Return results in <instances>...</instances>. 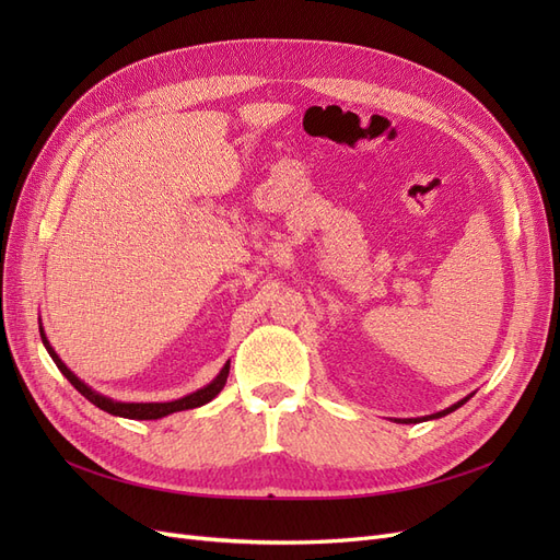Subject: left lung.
Returning a JSON list of instances; mask_svg holds the SVG:
<instances>
[{
  "mask_svg": "<svg viewBox=\"0 0 560 560\" xmlns=\"http://www.w3.org/2000/svg\"><path fill=\"white\" fill-rule=\"evenodd\" d=\"M471 397V395H469ZM469 397H465V399H460L457 404H453V406H448V409H444V411H439V413H432V416H428V418H442V416H446V413H451V411H455V409H460V406L469 399ZM428 418H422V420H428ZM397 422H418V418H404V420H397Z\"/></svg>",
  "mask_w": 560,
  "mask_h": 560,
  "instance_id": "8db88e82",
  "label": "left lung"
}]
</instances>
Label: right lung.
<instances>
[{
    "label": "right lung",
    "mask_w": 560,
    "mask_h": 560,
    "mask_svg": "<svg viewBox=\"0 0 560 560\" xmlns=\"http://www.w3.org/2000/svg\"><path fill=\"white\" fill-rule=\"evenodd\" d=\"M39 334H42V341H44V346H46V350H48V354H50V360L56 362V366L60 369V374L70 381L79 393L86 397L91 404H95L97 409H103V411H107V413H112V416H121V418H130V420H159V418H163V416H171V413H177V411H186V409H196V406H202V404H208V401H212L219 393H222L224 389V385H226V378H229V366H231V362H226L224 364V369L219 371V376L210 383V385H206V387H200V389H196V393H191V395H186V397H182V399H175V401H149V404H144V401H114V399H109V397H105V395H100V393H95V389H91L86 383H83L81 378H77L70 369L65 366V362L58 358V352L50 348V343H48V338H46V334H44V329L39 327Z\"/></svg>",
    "instance_id": "obj_1"
}]
</instances>
